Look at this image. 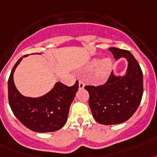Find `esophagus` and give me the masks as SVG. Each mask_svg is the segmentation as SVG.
Returning <instances> with one entry per match:
<instances>
[{
    "label": "esophagus",
    "mask_w": 157,
    "mask_h": 157,
    "mask_svg": "<svg viewBox=\"0 0 157 157\" xmlns=\"http://www.w3.org/2000/svg\"><path fill=\"white\" fill-rule=\"evenodd\" d=\"M84 87H85V83H84L83 81L80 80V81H79V89L81 90V89H84Z\"/></svg>",
    "instance_id": "esophagus-1"
}]
</instances>
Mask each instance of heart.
Masks as SVG:
<instances>
[{"mask_svg": "<svg viewBox=\"0 0 157 157\" xmlns=\"http://www.w3.org/2000/svg\"><path fill=\"white\" fill-rule=\"evenodd\" d=\"M98 64L99 65L98 68V72H97V76L100 80H103L109 74V71L111 69L112 62L109 59L107 58L104 59L101 62L98 59H94L90 63L89 67L94 68V67H96Z\"/></svg>", "mask_w": 157, "mask_h": 157, "instance_id": "b5f03b06", "label": "heart"}]
</instances>
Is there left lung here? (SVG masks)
I'll return each instance as SVG.
<instances>
[{"label": "left lung", "instance_id": "1", "mask_svg": "<svg viewBox=\"0 0 157 157\" xmlns=\"http://www.w3.org/2000/svg\"><path fill=\"white\" fill-rule=\"evenodd\" d=\"M116 59L128 61L127 74L115 76L113 73L101 85H85L90 94L89 105L94 119L103 125L119 124L128 120L140 105L144 93L143 72L138 61L127 50L110 48Z\"/></svg>", "mask_w": 157, "mask_h": 157}]
</instances>
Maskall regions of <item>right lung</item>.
<instances>
[{
  "mask_svg": "<svg viewBox=\"0 0 157 157\" xmlns=\"http://www.w3.org/2000/svg\"><path fill=\"white\" fill-rule=\"evenodd\" d=\"M21 59L20 58L17 61L8 81L9 103L13 113L33 132L44 133L58 131L67 122L70 105L78 90V81L71 87L57 82L49 93L40 98L24 97L17 91L13 82V72Z\"/></svg>",
  "mask_w": 157,
  "mask_h": 157,
  "instance_id": "add662e5",
  "label": "right lung"
}]
</instances>
